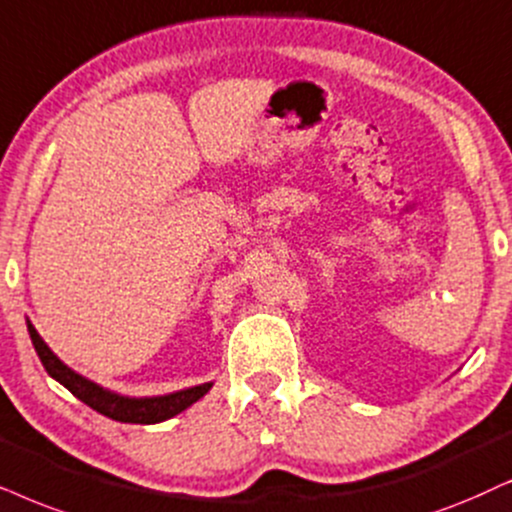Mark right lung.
I'll use <instances>...</instances> for the list:
<instances>
[{
	"instance_id": "1",
	"label": "right lung",
	"mask_w": 512,
	"mask_h": 512,
	"mask_svg": "<svg viewBox=\"0 0 512 512\" xmlns=\"http://www.w3.org/2000/svg\"><path fill=\"white\" fill-rule=\"evenodd\" d=\"M28 333H30L32 345H35L37 357H40L42 366L47 368L51 378H56L63 387H68L77 399L84 401L87 406H92L94 411H99L103 416L113 420H120V423H139V425L160 423V420H167L177 416V413H181L184 409H189L193 401H198L212 387L210 383H205L198 387H189V390L165 394V397H148V399L118 397V394L106 392L103 387L94 385L92 380L82 378V375L70 371V368L63 364V361L58 359L47 345H44V340L40 338V333L32 328V323H28Z\"/></svg>"
}]
</instances>
